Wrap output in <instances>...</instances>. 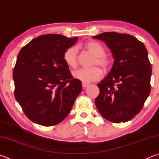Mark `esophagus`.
<instances>
[{
	"mask_svg": "<svg viewBox=\"0 0 159 159\" xmlns=\"http://www.w3.org/2000/svg\"><path fill=\"white\" fill-rule=\"evenodd\" d=\"M88 85H89L88 83H82V85H83V88H85Z\"/></svg>",
	"mask_w": 159,
	"mask_h": 159,
	"instance_id": "1",
	"label": "esophagus"
}]
</instances>
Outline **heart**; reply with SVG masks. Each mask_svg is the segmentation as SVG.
Here are the masks:
<instances>
[{"label":"heart","instance_id":"b5f03b06","mask_svg":"<svg viewBox=\"0 0 159 159\" xmlns=\"http://www.w3.org/2000/svg\"><path fill=\"white\" fill-rule=\"evenodd\" d=\"M87 50L96 57L94 65H99L101 67L107 69L111 62L105 56L106 51L102 45L95 42H89L85 45ZM64 60L69 67L76 68L78 65V47H71L66 50L64 54ZM103 76L102 70L95 67L92 69H80L73 72L74 79H78L83 83H88L100 79Z\"/></svg>","mask_w":159,"mask_h":159}]
</instances>
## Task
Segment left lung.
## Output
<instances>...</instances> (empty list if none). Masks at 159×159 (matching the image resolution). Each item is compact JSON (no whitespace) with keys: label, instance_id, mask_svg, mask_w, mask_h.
<instances>
[{"label":"left lung","instance_id":"8db88e82","mask_svg":"<svg viewBox=\"0 0 159 159\" xmlns=\"http://www.w3.org/2000/svg\"><path fill=\"white\" fill-rule=\"evenodd\" d=\"M92 38L105 42L114 58L107 76L97 84L100 93L95 105L110 122H128L139 113L151 90L148 50L129 34L106 32Z\"/></svg>","mask_w":159,"mask_h":159}]
</instances>
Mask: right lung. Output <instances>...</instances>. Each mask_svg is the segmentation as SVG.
Here are the masks:
<instances>
[{"instance_id": "right-lung-1", "label": "right lung", "mask_w": 159, "mask_h": 159, "mask_svg": "<svg viewBox=\"0 0 159 159\" xmlns=\"http://www.w3.org/2000/svg\"><path fill=\"white\" fill-rule=\"evenodd\" d=\"M59 34L40 35L23 47L13 71L14 96L33 122L50 126L70 113L82 90L64 60L66 50L77 42Z\"/></svg>"}]
</instances>
